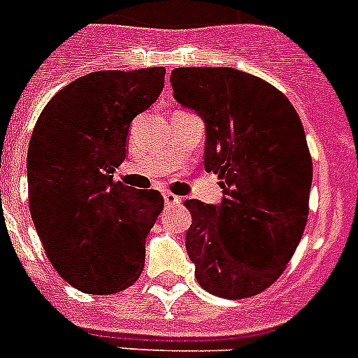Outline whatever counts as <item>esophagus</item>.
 Listing matches in <instances>:
<instances>
[{"mask_svg":"<svg viewBox=\"0 0 358 358\" xmlns=\"http://www.w3.org/2000/svg\"><path fill=\"white\" fill-rule=\"evenodd\" d=\"M164 200H165V206H178L180 202H182V200H180V196H176V194H173V193H165L164 194Z\"/></svg>","mask_w":358,"mask_h":358,"instance_id":"1","label":"esophagus"}]
</instances>
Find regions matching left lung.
I'll list each match as a JSON object with an SVG mask.
<instances>
[{"instance_id": "1", "label": "left lung", "mask_w": 358, "mask_h": 358, "mask_svg": "<svg viewBox=\"0 0 358 358\" xmlns=\"http://www.w3.org/2000/svg\"><path fill=\"white\" fill-rule=\"evenodd\" d=\"M174 100L206 123L218 206L187 200L198 284L222 299L262 293L286 269L308 222L313 164L295 107L271 83L233 67H178Z\"/></svg>"}]
</instances>
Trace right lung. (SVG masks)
<instances>
[{"mask_svg":"<svg viewBox=\"0 0 358 358\" xmlns=\"http://www.w3.org/2000/svg\"><path fill=\"white\" fill-rule=\"evenodd\" d=\"M164 76V67L85 74L52 96L32 131V222L58 275L89 295L127 289L143 271L164 196L116 182L114 171L131 122L160 96Z\"/></svg>","mask_w":358,"mask_h":358,"instance_id":"1","label":"right lung"}]
</instances>
